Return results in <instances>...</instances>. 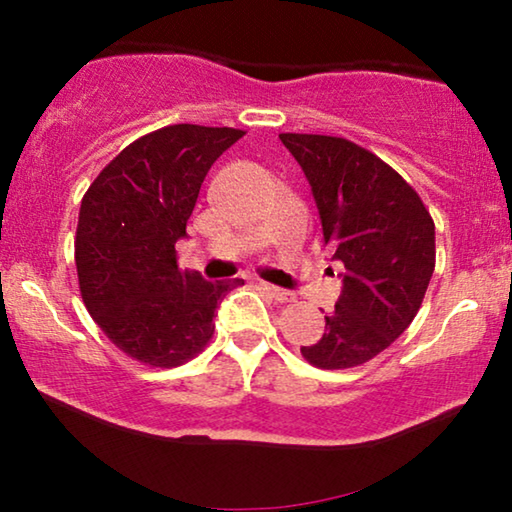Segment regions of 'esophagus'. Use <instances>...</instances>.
I'll use <instances>...</instances> for the list:
<instances>
[{
  "label": "esophagus",
  "instance_id": "obj_1",
  "mask_svg": "<svg viewBox=\"0 0 512 512\" xmlns=\"http://www.w3.org/2000/svg\"><path fill=\"white\" fill-rule=\"evenodd\" d=\"M258 286H261V289H263L265 293H270L272 298L279 300V303H293V300H296V296H293L291 291L279 289V286H272V284H268V282H258Z\"/></svg>",
  "mask_w": 512,
  "mask_h": 512
}]
</instances>
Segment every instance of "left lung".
<instances>
[{
  "instance_id": "obj_1",
  "label": "left lung",
  "mask_w": 512,
  "mask_h": 512,
  "mask_svg": "<svg viewBox=\"0 0 512 512\" xmlns=\"http://www.w3.org/2000/svg\"><path fill=\"white\" fill-rule=\"evenodd\" d=\"M279 139L303 167L324 242L345 265L324 335L300 354L321 370L361 366L417 317L436 268V226L415 188L363 146L298 132Z\"/></svg>"
}]
</instances>
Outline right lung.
I'll list each match as a JSON object with an SVG mask.
<instances>
[{
    "label": "right lung",
    "instance_id": "1",
    "mask_svg": "<svg viewBox=\"0 0 512 512\" xmlns=\"http://www.w3.org/2000/svg\"><path fill=\"white\" fill-rule=\"evenodd\" d=\"M244 130L167 125L125 146L83 195L74 258L81 298L102 333L151 368H177L214 335V312L244 279L179 270L209 167Z\"/></svg>",
    "mask_w": 512,
    "mask_h": 512
}]
</instances>
